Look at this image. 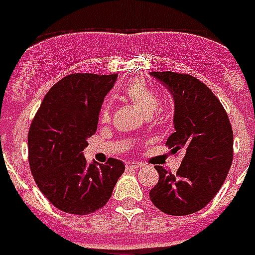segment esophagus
Segmentation results:
<instances>
[{
  "instance_id": "obj_1",
  "label": "esophagus",
  "mask_w": 255,
  "mask_h": 255,
  "mask_svg": "<svg viewBox=\"0 0 255 255\" xmlns=\"http://www.w3.org/2000/svg\"><path fill=\"white\" fill-rule=\"evenodd\" d=\"M140 163H139V162H127V163H126V167H127V169H129V170H133V169H139V167H140Z\"/></svg>"
}]
</instances>
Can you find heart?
<instances>
[{
  "instance_id": "heart-1",
  "label": "heart",
  "mask_w": 255,
  "mask_h": 255,
  "mask_svg": "<svg viewBox=\"0 0 255 255\" xmlns=\"http://www.w3.org/2000/svg\"><path fill=\"white\" fill-rule=\"evenodd\" d=\"M122 96L129 103H132L146 118L151 116L159 107V100L155 90L152 89L151 85L143 80H133L128 82L122 89ZM111 111H112V103L111 100H105L100 111L101 122H108Z\"/></svg>"
}]
</instances>
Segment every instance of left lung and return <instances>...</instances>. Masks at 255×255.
Listing matches in <instances>:
<instances>
[{
  "label": "left lung",
  "mask_w": 255,
  "mask_h": 255,
  "mask_svg": "<svg viewBox=\"0 0 255 255\" xmlns=\"http://www.w3.org/2000/svg\"><path fill=\"white\" fill-rule=\"evenodd\" d=\"M150 75L173 94L174 132L166 144L173 152H184L175 175L155 166L159 181L150 190V199L163 214H195L214 199L227 177L233 162V128L223 105L201 81L171 71Z\"/></svg>",
  "instance_id": "8db88e82"
}]
</instances>
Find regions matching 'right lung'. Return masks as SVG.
<instances>
[{
	"label": "right lung",
	"instance_id": "obj_1",
	"mask_svg": "<svg viewBox=\"0 0 255 255\" xmlns=\"http://www.w3.org/2000/svg\"><path fill=\"white\" fill-rule=\"evenodd\" d=\"M118 75L70 74L46 94L28 133L29 166L46 199L63 212L88 215L103 208L126 170L111 158L88 163L84 150L97 129L105 96Z\"/></svg>",
	"mask_w": 255,
	"mask_h": 255
}]
</instances>
